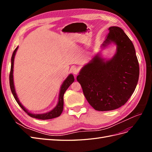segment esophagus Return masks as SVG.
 Wrapping results in <instances>:
<instances>
[{"instance_id":"obj_1","label":"esophagus","mask_w":152,"mask_h":152,"mask_svg":"<svg viewBox=\"0 0 152 152\" xmlns=\"http://www.w3.org/2000/svg\"><path fill=\"white\" fill-rule=\"evenodd\" d=\"M72 73H73V74L77 75L78 74V73H79V69H78V68H76V67H74V68H72Z\"/></svg>"}]
</instances>
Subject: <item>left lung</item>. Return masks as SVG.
Wrapping results in <instances>:
<instances>
[{"instance_id": "1", "label": "left lung", "mask_w": 152, "mask_h": 152, "mask_svg": "<svg viewBox=\"0 0 152 152\" xmlns=\"http://www.w3.org/2000/svg\"><path fill=\"white\" fill-rule=\"evenodd\" d=\"M108 30L102 48L114 44L115 53L108 59L96 54L77 77L87 101L98 111L115 110L125 104L134 93L140 75L132 41L120 27Z\"/></svg>"}]
</instances>
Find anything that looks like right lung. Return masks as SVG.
Masks as SVG:
<instances>
[{"label": "right lung", "mask_w": 152, "mask_h": 152, "mask_svg": "<svg viewBox=\"0 0 152 152\" xmlns=\"http://www.w3.org/2000/svg\"><path fill=\"white\" fill-rule=\"evenodd\" d=\"M18 49V46L14 50L12 53V57H11V71H10V88L12 92V94L14 96V98L16 99L18 104L20 105V107L24 110V111L29 116L33 118L41 119V120H48V119H51L59 117L61 114L63 110V96L65 94V91L68 88L73 82H74V77L72 74H70L66 78V79L63 81V84L61 86L60 90H59V97H58V102L56 104L53 110L49 111L47 113H33L29 112L28 110L26 109L24 106L23 105L19 99L18 98L17 94L16 93L15 84H14V79H13V68H14V61H15V57L16 53L17 50Z\"/></svg>", "instance_id": "obj_1"}]
</instances>
